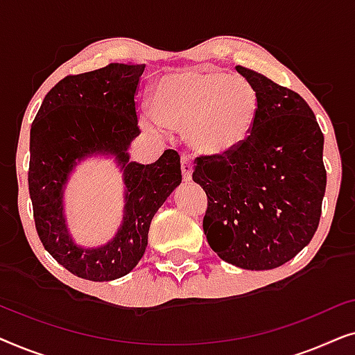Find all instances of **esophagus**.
Segmentation results:
<instances>
[{
    "label": "esophagus",
    "instance_id": "34e87169",
    "mask_svg": "<svg viewBox=\"0 0 355 355\" xmlns=\"http://www.w3.org/2000/svg\"><path fill=\"white\" fill-rule=\"evenodd\" d=\"M181 171H182V179L186 182H189L192 179V171H193V164L191 162V158L187 155H182L181 157Z\"/></svg>",
    "mask_w": 355,
    "mask_h": 355
}]
</instances>
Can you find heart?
<instances>
[{"label": "heart", "mask_w": 355, "mask_h": 355, "mask_svg": "<svg viewBox=\"0 0 355 355\" xmlns=\"http://www.w3.org/2000/svg\"><path fill=\"white\" fill-rule=\"evenodd\" d=\"M259 94L242 76L187 69L168 74L153 90V114L168 128H186L198 153L226 155L249 139L259 116Z\"/></svg>", "instance_id": "1"}]
</instances>
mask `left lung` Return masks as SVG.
I'll return each mask as SVG.
<instances>
[{
  "label": "left lung",
  "instance_id": "1",
  "mask_svg": "<svg viewBox=\"0 0 355 355\" xmlns=\"http://www.w3.org/2000/svg\"><path fill=\"white\" fill-rule=\"evenodd\" d=\"M259 94V116L234 152L197 157L192 179L208 197L203 232L218 257L244 270L294 259L317 231L327 187L323 134L295 92L236 66Z\"/></svg>",
  "mask_w": 355,
  "mask_h": 355
}]
</instances>
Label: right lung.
I'll return each instance as SVG.
<instances>
[{
  "mask_svg": "<svg viewBox=\"0 0 355 355\" xmlns=\"http://www.w3.org/2000/svg\"><path fill=\"white\" fill-rule=\"evenodd\" d=\"M144 64L111 62L67 76L48 92L31 129L28 192L43 247L72 275L113 281L144 257L150 223L182 181L176 150L152 164L129 162V145L140 134L135 92ZM92 154H111L125 178L123 225L108 245L77 246L67 231L62 196L75 164Z\"/></svg>",
  "mask_w": 355,
  "mask_h": 355,
  "instance_id": "obj_1",
  "label": "right lung"
}]
</instances>
